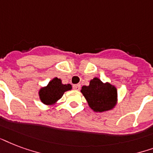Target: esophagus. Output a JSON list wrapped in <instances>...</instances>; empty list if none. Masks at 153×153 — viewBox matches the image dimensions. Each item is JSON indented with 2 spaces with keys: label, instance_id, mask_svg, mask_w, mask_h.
Segmentation results:
<instances>
[{
  "label": "esophagus",
  "instance_id": "34e87169",
  "mask_svg": "<svg viewBox=\"0 0 153 153\" xmlns=\"http://www.w3.org/2000/svg\"><path fill=\"white\" fill-rule=\"evenodd\" d=\"M73 87V89L76 90V91H78V90H80V85H79V84H77V85H74Z\"/></svg>",
  "mask_w": 153,
  "mask_h": 153
}]
</instances>
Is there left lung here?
Returning a JSON list of instances; mask_svg holds the SVG:
<instances>
[{
  "label": "left lung",
  "instance_id": "left-lung-1",
  "mask_svg": "<svg viewBox=\"0 0 153 153\" xmlns=\"http://www.w3.org/2000/svg\"><path fill=\"white\" fill-rule=\"evenodd\" d=\"M80 92L89 107L97 112L112 109L117 103V90L109 83H103L97 77L90 80L89 85H84Z\"/></svg>",
  "mask_w": 153,
  "mask_h": 153
}]
</instances>
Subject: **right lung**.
Segmentation results:
<instances>
[{
	"label": "right lung",
	"instance_id": "obj_1",
	"mask_svg": "<svg viewBox=\"0 0 153 153\" xmlns=\"http://www.w3.org/2000/svg\"><path fill=\"white\" fill-rule=\"evenodd\" d=\"M72 89L70 84L64 85L60 79L53 78L47 86L41 88L39 91V97L41 102L47 105H54L62 97L64 93Z\"/></svg>",
	"mask_w": 153,
	"mask_h": 153
}]
</instances>
